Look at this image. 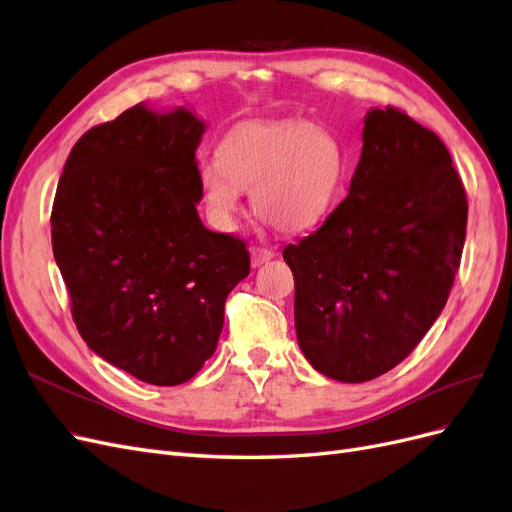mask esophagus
I'll return each instance as SVG.
<instances>
[{"label": "esophagus", "instance_id": "esophagus-1", "mask_svg": "<svg viewBox=\"0 0 512 512\" xmlns=\"http://www.w3.org/2000/svg\"><path fill=\"white\" fill-rule=\"evenodd\" d=\"M250 256H252V267L256 269V267H260V265H265V262H269L275 254H273L271 250H267V247L254 245L252 250H250Z\"/></svg>", "mask_w": 512, "mask_h": 512}]
</instances>
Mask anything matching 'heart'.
Listing matches in <instances>:
<instances>
[{
  "label": "heart",
  "instance_id": "obj_1",
  "mask_svg": "<svg viewBox=\"0 0 512 512\" xmlns=\"http://www.w3.org/2000/svg\"><path fill=\"white\" fill-rule=\"evenodd\" d=\"M346 175L337 136L309 121H243L230 128L218 160L198 170L205 203L220 226H230L243 190L262 220L286 232L316 226L331 211Z\"/></svg>",
  "mask_w": 512,
  "mask_h": 512
}]
</instances>
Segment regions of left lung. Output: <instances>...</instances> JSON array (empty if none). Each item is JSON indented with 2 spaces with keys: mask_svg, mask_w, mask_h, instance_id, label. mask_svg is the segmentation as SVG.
<instances>
[{
  "mask_svg": "<svg viewBox=\"0 0 512 512\" xmlns=\"http://www.w3.org/2000/svg\"><path fill=\"white\" fill-rule=\"evenodd\" d=\"M466 224V190L438 134L393 106L371 108L348 198L284 247L312 367L367 382L404 361L446 305Z\"/></svg>",
  "mask_w": 512,
  "mask_h": 512,
  "instance_id": "obj_1",
  "label": "left lung"
}]
</instances>
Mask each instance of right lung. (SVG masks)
Returning a JSON list of instances; mask_svg holds the SVG:
<instances>
[{
  "label": "right lung",
  "mask_w": 512,
  "mask_h": 512,
  "mask_svg": "<svg viewBox=\"0 0 512 512\" xmlns=\"http://www.w3.org/2000/svg\"><path fill=\"white\" fill-rule=\"evenodd\" d=\"M190 108L141 102L85 132L66 160L51 213L53 256L72 318L100 359L175 386L215 352L228 292L250 275V252L198 218Z\"/></svg>",
  "instance_id": "add662e5"
}]
</instances>
